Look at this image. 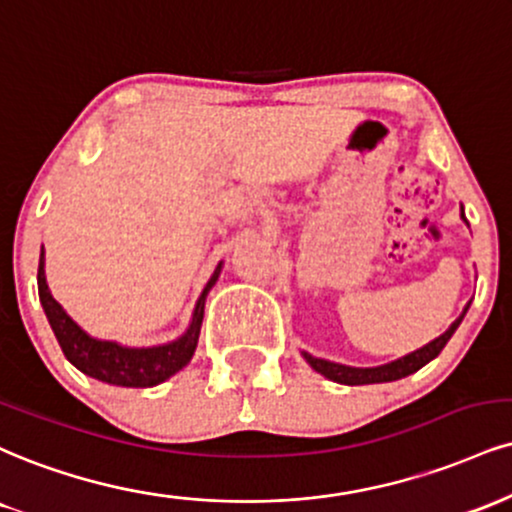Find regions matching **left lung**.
<instances>
[{"label": "left lung", "instance_id": "left-lung-1", "mask_svg": "<svg viewBox=\"0 0 512 512\" xmlns=\"http://www.w3.org/2000/svg\"><path fill=\"white\" fill-rule=\"evenodd\" d=\"M465 217V214H463ZM470 307V305H467ZM467 307L463 310V315H460L455 322L448 326L446 334H441L439 338H434L432 343H427V346L415 350V353L400 357L396 362H389V365H381V367H346V365H338V362H329V360H319V357H312L305 353V360L310 362V367L315 369V372L324 374L326 379L336 381V384H346V386H360V384H384V381H396V379H403L408 377V374L417 372V369H422L427 365L429 360H434L436 355L441 353L443 346H446L448 341H451V336L455 334V329H458L460 322H463Z\"/></svg>", "mask_w": 512, "mask_h": 512}]
</instances>
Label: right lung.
<instances>
[{"label": "right lung", "mask_w": 512, "mask_h": 512, "mask_svg": "<svg viewBox=\"0 0 512 512\" xmlns=\"http://www.w3.org/2000/svg\"><path fill=\"white\" fill-rule=\"evenodd\" d=\"M221 264L214 272L212 279L207 281L205 291H202L200 300H197L193 322H190L188 331L178 341L166 343V346L157 348H123L114 341H97L90 338L73 319L61 310V305L49 293L45 281V248L40 252V267H38V291L42 310L49 319L54 336H57L61 350H64L66 360L73 367L88 377L104 381V384L123 386V389H147V386L162 384L178 369H183L190 362L195 353L197 336H200L202 315H205V295L209 288L217 281Z\"/></svg>", "instance_id": "obj_1"}]
</instances>
